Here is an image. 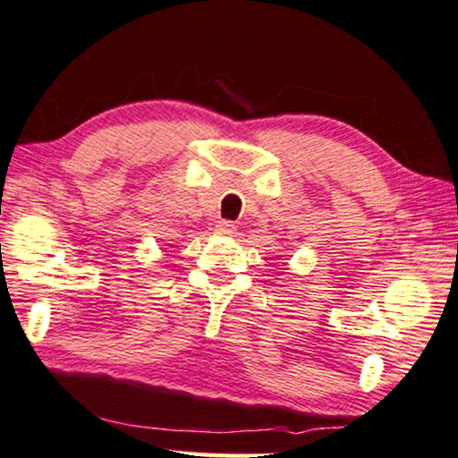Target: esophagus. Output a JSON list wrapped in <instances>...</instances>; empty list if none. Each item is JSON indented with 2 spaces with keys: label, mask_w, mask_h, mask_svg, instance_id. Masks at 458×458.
<instances>
[{
  "label": "esophagus",
  "mask_w": 458,
  "mask_h": 458,
  "mask_svg": "<svg viewBox=\"0 0 458 458\" xmlns=\"http://www.w3.org/2000/svg\"><path fill=\"white\" fill-rule=\"evenodd\" d=\"M216 230L224 236H233L236 233V225H234V222H228V219H219Z\"/></svg>",
  "instance_id": "obj_1"
}]
</instances>
